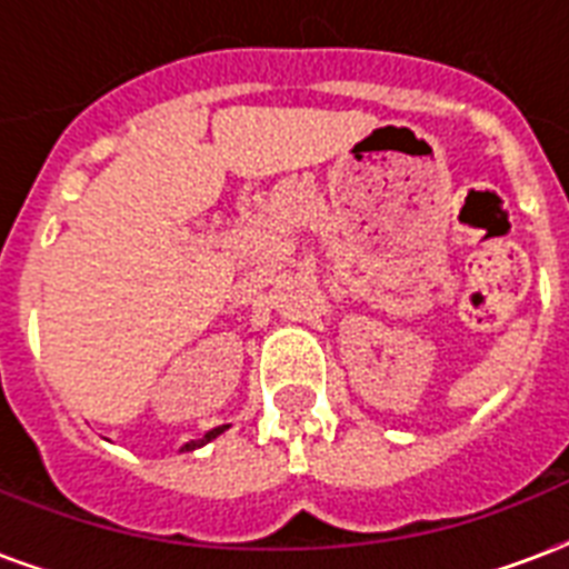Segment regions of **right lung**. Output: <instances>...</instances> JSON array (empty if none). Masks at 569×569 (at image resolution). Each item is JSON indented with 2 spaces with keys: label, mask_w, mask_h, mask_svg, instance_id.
Masks as SVG:
<instances>
[{
  "label": "right lung",
  "mask_w": 569,
  "mask_h": 569,
  "mask_svg": "<svg viewBox=\"0 0 569 569\" xmlns=\"http://www.w3.org/2000/svg\"><path fill=\"white\" fill-rule=\"evenodd\" d=\"M223 431H227V425H221V428H212V431L206 433V437H200V440L186 442V446H182V451H194V449H200V446H206V442L214 440V437H218V433H223Z\"/></svg>",
  "instance_id": "obj_1"
}]
</instances>
